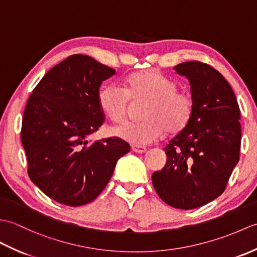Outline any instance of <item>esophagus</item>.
Listing matches in <instances>:
<instances>
[{
    "label": "esophagus",
    "instance_id": "esophagus-1",
    "mask_svg": "<svg viewBox=\"0 0 257 257\" xmlns=\"http://www.w3.org/2000/svg\"><path fill=\"white\" fill-rule=\"evenodd\" d=\"M132 150L134 152H136V154H144V152L147 151V148H146V147H144V146H136V145H134V146H132Z\"/></svg>",
    "mask_w": 257,
    "mask_h": 257
}]
</instances>
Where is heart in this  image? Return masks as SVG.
Here are the masks:
<instances>
[{"instance_id":"1","label":"heart","mask_w":257,"mask_h":257,"mask_svg":"<svg viewBox=\"0 0 257 257\" xmlns=\"http://www.w3.org/2000/svg\"><path fill=\"white\" fill-rule=\"evenodd\" d=\"M177 84L155 69L130 75L125 90L118 85L102 87L98 101L103 113L113 122L127 118L130 101L146 102L140 123H124L111 129V134L136 146H146L161 136L178 135L187 128L193 113L192 99L177 91Z\"/></svg>"}]
</instances>
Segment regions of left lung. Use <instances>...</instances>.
<instances>
[{
	"mask_svg": "<svg viewBox=\"0 0 257 257\" xmlns=\"http://www.w3.org/2000/svg\"><path fill=\"white\" fill-rule=\"evenodd\" d=\"M173 69L189 80L193 113L187 128L163 149L166 166L151 178L163 202L191 210L225 190L239 160L241 113L232 87L210 65L192 61Z\"/></svg>",
	"mask_w": 257,
	"mask_h": 257,
	"instance_id": "1",
	"label": "left lung"
}]
</instances>
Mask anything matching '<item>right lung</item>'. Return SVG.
<instances>
[{"label":"right lung","mask_w":257,"mask_h":257,"mask_svg":"<svg viewBox=\"0 0 257 257\" xmlns=\"http://www.w3.org/2000/svg\"><path fill=\"white\" fill-rule=\"evenodd\" d=\"M116 70L81 54L67 57L44 75L27 100L21 140L29 176L59 203L94 201L130 146L117 137L89 143L103 122L98 101L103 80Z\"/></svg>","instance_id":"obj_1"}]
</instances>
